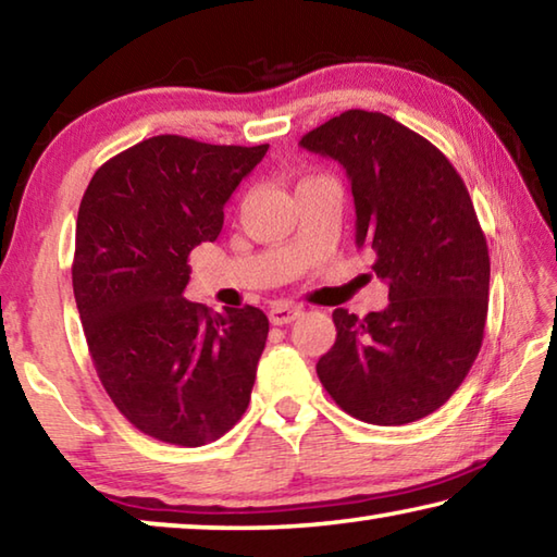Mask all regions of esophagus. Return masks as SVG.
I'll list each match as a JSON object with an SVG mask.
<instances>
[{
  "instance_id": "esophagus-1",
  "label": "esophagus",
  "mask_w": 557,
  "mask_h": 557,
  "mask_svg": "<svg viewBox=\"0 0 557 557\" xmlns=\"http://www.w3.org/2000/svg\"><path fill=\"white\" fill-rule=\"evenodd\" d=\"M301 314V309L297 305H287V301H277V305H272L270 309V322L275 326L282 324H289L295 322V319Z\"/></svg>"
}]
</instances>
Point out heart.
I'll use <instances>...</instances> for the list:
<instances>
[{"mask_svg": "<svg viewBox=\"0 0 557 557\" xmlns=\"http://www.w3.org/2000/svg\"><path fill=\"white\" fill-rule=\"evenodd\" d=\"M305 182H307V178H305Z\"/></svg>", "mask_w": 557, "mask_h": 557, "instance_id": "1", "label": "heart"}]
</instances>
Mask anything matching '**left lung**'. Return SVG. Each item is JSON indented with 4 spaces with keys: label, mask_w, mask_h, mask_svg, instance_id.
<instances>
[{
    "label": "left lung",
    "mask_w": 557,
    "mask_h": 557,
    "mask_svg": "<svg viewBox=\"0 0 557 557\" xmlns=\"http://www.w3.org/2000/svg\"><path fill=\"white\" fill-rule=\"evenodd\" d=\"M299 145L346 169L356 245L373 250L391 299L366 317L334 309L317 375L354 418L408 425L451 398L484 342L488 248L474 203L449 159L383 112L346 110Z\"/></svg>",
    "instance_id": "1"
}]
</instances>
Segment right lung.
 <instances>
[{
  "label": "right lung",
  "mask_w": 557,
  "mask_h": 557,
  "mask_svg": "<svg viewBox=\"0 0 557 557\" xmlns=\"http://www.w3.org/2000/svg\"><path fill=\"white\" fill-rule=\"evenodd\" d=\"M265 152L157 135L83 194L71 272L92 366L127 422L166 445L223 437L250 403L268 317L213 314L182 292L191 250L219 238L225 201Z\"/></svg>",
  "instance_id": "obj_1"
}]
</instances>
